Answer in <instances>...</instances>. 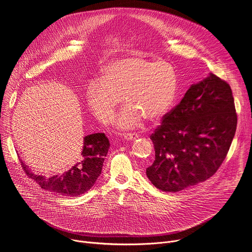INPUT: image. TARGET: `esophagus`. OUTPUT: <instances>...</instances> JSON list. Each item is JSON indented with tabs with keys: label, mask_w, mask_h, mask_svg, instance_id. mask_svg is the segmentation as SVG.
I'll return each instance as SVG.
<instances>
[{
	"label": "esophagus",
	"mask_w": 252,
	"mask_h": 252,
	"mask_svg": "<svg viewBox=\"0 0 252 252\" xmlns=\"http://www.w3.org/2000/svg\"><path fill=\"white\" fill-rule=\"evenodd\" d=\"M137 137H139V135L137 133H133V132L132 133H126L125 134V138L126 140H133V139H135Z\"/></svg>",
	"instance_id": "1"
}]
</instances>
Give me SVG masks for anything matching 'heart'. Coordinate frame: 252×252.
I'll return each instance as SVG.
<instances>
[{
  "instance_id": "1",
  "label": "heart",
  "mask_w": 252,
  "mask_h": 252,
  "mask_svg": "<svg viewBox=\"0 0 252 252\" xmlns=\"http://www.w3.org/2000/svg\"><path fill=\"white\" fill-rule=\"evenodd\" d=\"M177 94V79L166 62L141 57H127L112 62L101 70L99 82L90 84L87 102L93 115L102 124H110L119 106L126 105L116 126L128 130L142 119L157 122L171 109Z\"/></svg>"
}]
</instances>
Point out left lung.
Returning a JSON list of instances; mask_svg holds the SVG:
<instances>
[{
    "instance_id": "1",
    "label": "left lung",
    "mask_w": 252,
    "mask_h": 252,
    "mask_svg": "<svg viewBox=\"0 0 252 252\" xmlns=\"http://www.w3.org/2000/svg\"><path fill=\"white\" fill-rule=\"evenodd\" d=\"M237 116L229 85L213 74L193 84L151 135L156 151L147 168L151 183L166 192L206 181L224 160Z\"/></svg>"
}]
</instances>
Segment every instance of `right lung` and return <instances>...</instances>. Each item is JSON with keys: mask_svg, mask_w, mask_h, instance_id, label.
I'll use <instances>...</instances> for the list:
<instances>
[{"mask_svg": "<svg viewBox=\"0 0 252 252\" xmlns=\"http://www.w3.org/2000/svg\"><path fill=\"white\" fill-rule=\"evenodd\" d=\"M110 149V141L104 133H93L84 137L81 156L68 170L50 177L38 175L21 161L26 174L43 189L64 196H78L90 190L99 176L104 158Z\"/></svg>", "mask_w": 252, "mask_h": 252, "instance_id": "obj_1", "label": "right lung"}]
</instances>
